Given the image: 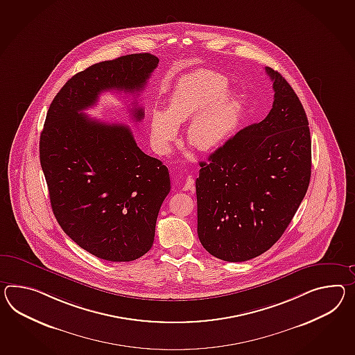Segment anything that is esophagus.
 Listing matches in <instances>:
<instances>
[{
  "label": "esophagus",
  "mask_w": 355,
  "mask_h": 355,
  "mask_svg": "<svg viewBox=\"0 0 355 355\" xmlns=\"http://www.w3.org/2000/svg\"><path fill=\"white\" fill-rule=\"evenodd\" d=\"M183 190H193V180H192V177H187V178H186V181H184V184H183Z\"/></svg>",
  "instance_id": "1"
}]
</instances>
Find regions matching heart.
I'll return each mask as SVG.
<instances>
[{
	"instance_id": "obj_1",
	"label": "heart",
	"mask_w": 355,
	"mask_h": 355,
	"mask_svg": "<svg viewBox=\"0 0 355 355\" xmlns=\"http://www.w3.org/2000/svg\"><path fill=\"white\" fill-rule=\"evenodd\" d=\"M228 87L225 77L209 70L183 77L168 97L165 112L154 109L150 114L151 142L156 153L169 154L178 125L189 121L186 139L191 146L204 153L222 146L240 118L239 98Z\"/></svg>"
}]
</instances>
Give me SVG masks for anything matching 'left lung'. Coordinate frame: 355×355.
Listing matches in <instances>:
<instances>
[{"instance_id":"1","label":"left lung","mask_w":355,"mask_h":355,"mask_svg":"<svg viewBox=\"0 0 355 355\" xmlns=\"http://www.w3.org/2000/svg\"><path fill=\"white\" fill-rule=\"evenodd\" d=\"M268 115L200 162L198 234L218 259L245 261L276 243L308 190L311 141L303 105L278 71Z\"/></svg>"}]
</instances>
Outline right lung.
<instances>
[{
  "label": "right lung",
  "instance_id": "add662e5",
  "mask_svg": "<svg viewBox=\"0 0 355 355\" xmlns=\"http://www.w3.org/2000/svg\"><path fill=\"white\" fill-rule=\"evenodd\" d=\"M159 59L132 53L79 71L52 100L40 139L51 208L62 231L100 259L132 261L151 249L171 191L168 168L146 155L130 127L87 118L104 91L136 94ZM136 121L144 109L133 106Z\"/></svg>",
  "mask_w": 355,
  "mask_h": 355
}]
</instances>
